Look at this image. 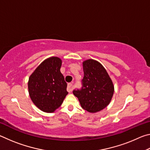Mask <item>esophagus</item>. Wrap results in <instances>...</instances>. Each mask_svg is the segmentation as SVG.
Returning <instances> with one entry per match:
<instances>
[{"label": "esophagus", "mask_w": 150, "mask_h": 150, "mask_svg": "<svg viewBox=\"0 0 150 150\" xmlns=\"http://www.w3.org/2000/svg\"><path fill=\"white\" fill-rule=\"evenodd\" d=\"M73 90V84L72 83H68L67 85V91L68 92H71Z\"/></svg>", "instance_id": "obj_1"}]
</instances>
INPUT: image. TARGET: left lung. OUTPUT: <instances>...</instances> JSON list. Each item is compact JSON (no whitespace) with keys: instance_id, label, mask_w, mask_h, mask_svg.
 Wrapping results in <instances>:
<instances>
[{"instance_id":"8db88e82","label":"left lung","mask_w":150,"mask_h":150,"mask_svg":"<svg viewBox=\"0 0 150 150\" xmlns=\"http://www.w3.org/2000/svg\"><path fill=\"white\" fill-rule=\"evenodd\" d=\"M83 87L74 90L80 105L88 112L102 110L110 103L115 87L105 68L97 61L88 59L83 62Z\"/></svg>"}]
</instances>
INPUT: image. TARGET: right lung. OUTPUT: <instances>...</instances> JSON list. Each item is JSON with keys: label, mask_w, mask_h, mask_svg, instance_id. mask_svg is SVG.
<instances>
[{"label": "right lung", "mask_w": 150, "mask_h": 150, "mask_svg": "<svg viewBox=\"0 0 150 150\" xmlns=\"http://www.w3.org/2000/svg\"><path fill=\"white\" fill-rule=\"evenodd\" d=\"M62 60L50 57L40 63L30 75L28 88L33 103L43 112L52 113L62 105L66 95L67 83L60 71Z\"/></svg>", "instance_id": "1"}]
</instances>
